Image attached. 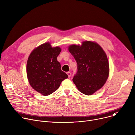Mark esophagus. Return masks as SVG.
<instances>
[{
  "label": "esophagus",
  "mask_w": 135,
  "mask_h": 135,
  "mask_svg": "<svg viewBox=\"0 0 135 135\" xmlns=\"http://www.w3.org/2000/svg\"><path fill=\"white\" fill-rule=\"evenodd\" d=\"M67 75H68V77H69V78H70V75H71V73H70V72L68 71V72L67 73Z\"/></svg>",
  "instance_id": "34e87169"
}]
</instances>
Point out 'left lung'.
Segmentation results:
<instances>
[{"mask_svg": "<svg viewBox=\"0 0 135 135\" xmlns=\"http://www.w3.org/2000/svg\"><path fill=\"white\" fill-rule=\"evenodd\" d=\"M68 50L77 62L78 71L73 79L79 90L91 95L101 89L109 74L107 55L96 42L85 41L82 45H72Z\"/></svg>", "mask_w": 135, "mask_h": 135, "instance_id": "left-lung-1", "label": "left lung"}]
</instances>
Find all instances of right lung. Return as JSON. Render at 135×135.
I'll return each instance as SVG.
<instances>
[{"instance_id":"obj_1","label":"right lung","mask_w":135,"mask_h":135,"mask_svg":"<svg viewBox=\"0 0 135 135\" xmlns=\"http://www.w3.org/2000/svg\"><path fill=\"white\" fill-rule=\"evenodd\" d=\"M59 47H52L50 42L43 44L30 54L26 72L31 87L44 96L55 91L68 75L61 69L57 57L61 52Z\"/></svg>"}]
</instances>
